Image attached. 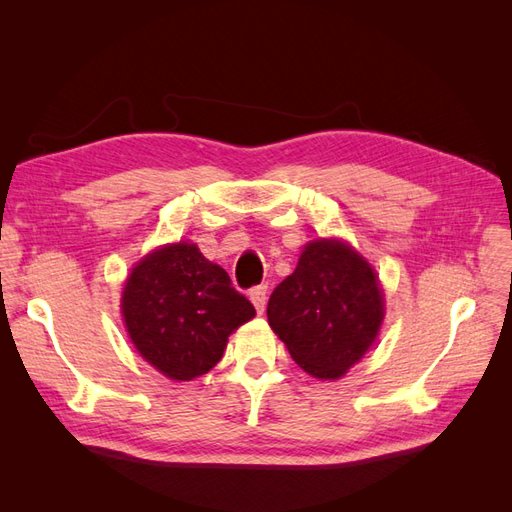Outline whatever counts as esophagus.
<instances>
[{"mask_svg": "<svg viewBox=\"0 0 512 512\" xmlns=\"http://www.w3.org/2000/svg\"><path fill=\"white\" fill-rule=\"evenodd\" d=\"M250 301L254 303V307H256V312H258V314L265 312V303H267V286H265V284L254 286V288L250 290Z\"/></svg>", "mask_w": 512, "mask_h": 512, "instance_id": "obj_1", "label": "esophagus"}]
</instances>
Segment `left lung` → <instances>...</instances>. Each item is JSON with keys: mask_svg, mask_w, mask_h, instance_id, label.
Wrapping results in <instances>:
<instances>
[{"mask_svg": "<svg viewBox=\"0 0 512 512\" xmlns=\"http://www.w3.org/2000/svg\"><path fill=\"white\" fill-rule=\"evenodd\" d=\"M267 318L290 356L322 380L344 376L374 344L384 318L376 273L350 245L309 243L273 290Z\"/></svg>", "mask_w": 512, "mask_h": 512, "instance_id": "8db88e82", "label": "left lung"}]
</instances>
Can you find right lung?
Segmentation results:
<instances>
[{"instance_id":"add662e5","label":"right lung","mask_w":512,"mask_h":512,"mask_svg":"<svg viewBox=\"0 0 512 512\" xmlns=\"http://www.w3.org/2000/svg\"><path fill=\"white\" fill-rule=\"evenodd\" d=\"M121 312L136 350L173 380L207 374L222 359L228 335L256 316L228 273L194 243L162 247L138 262Z\"/></svg>"}]
</instances>
